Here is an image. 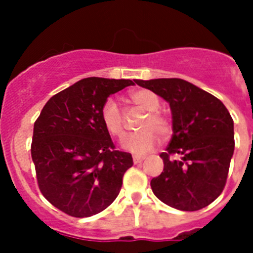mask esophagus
Masks as SVG:
<instances>
[{
  "mask_svg": "<svg viewBox=\"0 0 253 253\" xmlns=\"http://www.w3.org/2000/svg\"><path fill=\"white\" fill-rule=\"evenodd\" d=\"M132 159H133V163H135V165H137V163L143 162L145 158H144V157H140V156H133Z\"/></svg>",
  "mask_w": 253,
  "mask_h": 253,
  "instance_id": "1",
  "label": "esophagus"
}]
</instances>
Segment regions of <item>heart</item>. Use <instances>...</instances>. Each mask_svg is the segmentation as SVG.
<instances>
[{
	"mask_svg": "<svg viewBox=\"0 0 253 253\" xmlns=\"http://www.w3.org/2000/svg\"><path fill=\"white\" fill-rule=\"evenodd\" d=\"M130 99L139 109L148 112V116L140 125V132L123 139L122 148L136 156H143L156 146L158 135L165 139L169 133V123L166 117L159 113V99L154 92L146 88L132 91ZM101 121L108 132L114 137H122L126 132L125 116L120 105L113 99H108L101 108Z\"/></svg>",
	"mask_w": 253,
	"mask_h": 253,
	"instance_id": "b5f03b06",
	"label": "heart"
}]
</instances>
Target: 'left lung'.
I'll use <instances>...</instances> for the list:
<instances>
[{
  "instance_id": "8db88e82",
  "label": "left lung",
  "mask_w": 253,
  "mask_h": 253,
  "mask_svg": "<svg viewBox=\"0 0 253 253\" xmlns=\"http://www.w3.org/2000/svg\"><path fill=\"white\" fill-rule=\"evenodd\" d=\"M169 104L172 137L163 172L150 186L159 201L180 211H198L221 194L234 153V122L217 97L180 78L137 80Z\"/></svg>"
}]
</instances>
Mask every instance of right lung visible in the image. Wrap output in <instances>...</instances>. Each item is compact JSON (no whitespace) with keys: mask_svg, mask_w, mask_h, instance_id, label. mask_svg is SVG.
I'll return each instance as SVG.
<instances>
[{"mask_svg":"<svg viewBox=\"0 0 253 253\" xmlns=\"http://www.w3.org/2000/svg\"><path fill=\"white\" fill-rule=\"evenodd\" d=\"M136 81L84 78L54 95L42 109L33 128L32 159L40 190L60 211L88 217L120 194L132 157L114 149L101 108L109 95Z\"/></svg>","mask_w":253,"mask_h":253,"instance_id":"right-lung-1","label":"right lung"}]
</instances>
